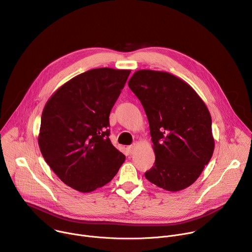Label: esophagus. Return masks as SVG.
I'll list each match as a JSON object with an SVG mask.
<instances>
[{
  "mask_svg": "<svg viewBox=\"0 0 252 252\" xmlns=\"http://www.w3.org/2000/svg\"><path fill=\"white\" fill-rule=\"evenodd\" d=\"M135 147H136V145L135 143H133V145H131V146H129L127 149H128V152L130 153V154H132L133 153V151H134V149H135Z\"/></svg>",
  "mask_w": 252,
  "mask_h": 252,
  "instance_id": "esophagus-1",
  "label": "esophagus"
}]
</instances>
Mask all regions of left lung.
I'll list each match as a JSON object with an SVG mask.
<instances>
[{
    "label": "left lung",
    "mask_w": 252,
    "mask_h": 252,
    "mask_svg": "<svg viewBox=\"0 0 252 252\" xmlns=\"http://www.w3.org/2000/svg\"><path fill=\"white\" fill-rule=\"evenodd\" d=\"M128 87L145 109L154 143L156 161L146 178L172 192L189 188L214 151L205 103L189 84L166 71L139 69Z\"/></svg>",
    "instance_id": "1"
}]
</instances>
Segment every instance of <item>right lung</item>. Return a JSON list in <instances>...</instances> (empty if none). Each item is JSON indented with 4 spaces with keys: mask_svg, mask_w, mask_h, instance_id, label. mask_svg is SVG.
<instances>
[{
    "mask_svg": "<svg viewBox=\"0 0 252 252\" xmlns=\"http://www.w3.org/2000/svg\"><path fill=\"white\" fill-rule=\"evenodd\" d=\"M129 69H90L47 101L38 137L41 153L61 181L81 192L109 184L126 157L110 140V113Z\"/></svg>",
    "mask_w": 252,
    "mask_h": 252,
    "instance_id": "add662e5",
    "label": "right lung"
}]
</instances>
